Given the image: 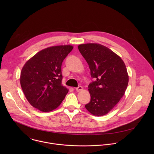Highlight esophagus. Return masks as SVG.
Wrapping results in <instances>:
<instances>
[{
	"label": "esophagus",
	"instance_id": "1",
	"mask_svg": "<svg viewBox=\"0 0 154 154\" xmlns=\"http://www.w3.org/2000/svg\"><path fill=\"white\" fill-rule=\"evenodd\" d=\"M75 90H76L77 91H82V90H83V87H82V86H79V87L76 88H75Z\"/></svg>",
	"mask_w": 154,
	"mask_h": 154
}]
</instances>
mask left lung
<instances>
[{
	"label": "left lung",
	"mask_w": 154,
	"mask_h": 154,
	"mask_svg": "<svg viewBox=\"0 0 154 154\" xmlns=\"http://www.w3.org/2000/svg\"><path fill=\"white\" fill-rule=\"evenodd\" d=\"M78 48L95 79L88 86L91 100L85 106L94 116L105 115L125 94L128 83L125 64L119 55L100 44H83Z\"/></svg>",
	"instance_id": "8db88e82"
}]
</instances>
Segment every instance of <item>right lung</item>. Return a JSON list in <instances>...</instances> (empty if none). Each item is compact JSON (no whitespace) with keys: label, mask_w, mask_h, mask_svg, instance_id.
Segmentation results:
<instances>
[{"label":"right lung","mask_w":154,"mask_h":154,"mask_svg":"<svg viewBox=\"0 0 154 154\" xmlns=\"http://www.w3.org/2000/svg\"><path fill=\"white\" fill-rule=\"evenodd\" d=\"M72 49L71 45L47 48L30 58L22 69V90L30 105L39 111L56 109L68 93L61 84V64Z\"/></svg>","instance_id":"obj_1"}]
</instances>
